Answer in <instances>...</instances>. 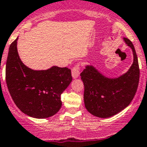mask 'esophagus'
<instances>
[{
    "label": "esophagus",
    "mask_w": 147,
    "mask_h": 147,
    "mask_svg": "<svg viewBox=\"0 0 147 147\" xmlns=\"http://www.w3.org/2000/svg\"><path fill=\"white\" fill-rule=\"evenodd\" d=\"M80 75V68L79 65H76L72 69V76L73 78H78Z\"/></svg>",
    "instance_id": "obj_1"
}]
</instances>
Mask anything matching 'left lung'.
Here are the masks:
<instances>
[{"label":"left lung","instance_id":"1","mask_svg":"<svg viewBox=\"0 0 147 147\" xmlns=\"http://www.w3.org/2000/svg\"><path fill=\"white\" fill-rule=\"evenodd\" d=\"M124 41L133 53V63L126 73L110 78L92 65L86 66L80 73L84 84L86 108L100 118H108L125 109L131 102L138 88L140 75L138 57L131 41L127 38H124Z\"/></svg>","mask_w":147,"mask_h":147}]
</instances>
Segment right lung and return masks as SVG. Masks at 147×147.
Returning <instances> with one entry per match:
<instances>
[{"instance_id":"add662e5","label":"right lung","mask_w":147,"mask_h":147,"mask_svg":"<svg viewBox=\"0 0 147 147\" xmlns=\"http://www.w3.org/2000/svg\"><path fill=\"white\" fill-rule=\"evenodd\" d=\"M9 47L6 66V81L15 105L33 118L45 119L57 113L61 107V94L72 80L67 67H53L34 70L21 61L17 41Z\"/></svg>"}]
</instances>
